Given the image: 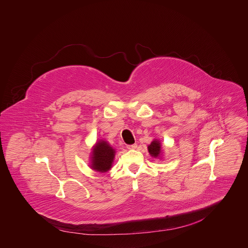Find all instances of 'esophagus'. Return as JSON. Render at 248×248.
Masks as SVG:
<instances>
[{
	"mask_svg": "<svg viewBox=\"0 0 248 248\" xmlns=\"http://www.w3.org/2000/svg\"><path fill=\"white\" fill-rule=\"evenodd\" d=\"M137 147H138L137 144H132V145H128V146H127V148H128L129 150H135V149H137Z\"/></svg>",
	"mask_w": 248,
	"mask_h": 248,
	"instance_id": "obj_1",
	"label": "esophagus"
}]
</instances>
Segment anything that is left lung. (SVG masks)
<instances>
[{
	"mask_svg": "<svg viewBox=\"0 0 248 248\" xmlns=\"http://www.w3.org/2000/svg\"><path fill=\"white\" fill-rule=\"evenodd\" d=\"M148 151L149 154L154 157V158H159L162 159V155H163V150H162V145L161 142L157 139H155L151 144L148 145Z\"/></svg>",
	"mask_w": 248,
	"mask_h": 248,
	"instance_id": "1",
	"label": "left lung"
}]
</instances>
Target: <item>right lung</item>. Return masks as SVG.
<instances>
[{
    "mask_svg": "<svg viewBox=\"0 0 248 248\" xmlns=\"http://www.w3.org/2000/svg\"><path fill=\"white\" fill-rule=\"evenodd\" d=\"M115 153V149H113L108 142L104 140H98L92 148L90 155L91 169L96 172L106 173L112 166Z\"/></svg>",
    "mask_w": 248,
    "mask_h": 248,
    "instance_id": "add662e5",
    "label": "right lung"
}]
</instances>
